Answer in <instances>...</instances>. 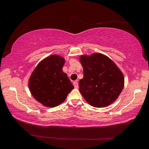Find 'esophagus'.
Here are the masks:
<instances>
[{
    "mask_svg": "<svg viewBox=\"0 0 149 149\" xmlns=\"http://www.w3.org/2000/svg\"><path fill=\"white\" fill-rule=\"evenodd\" d=\"M74 86L75 88H77V87H78V82L77 81H74Z\"/></svg>",
    "mask_w": 149,
    "mask_h": 149,
    "instance_id": "esophagus-1",
    "label": "esophagus"
}]
</instances>
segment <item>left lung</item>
<instances>
[{"instance_id": "obj_1", "label": "left lung", "mask_w": 149, "mask_h": 149, "mask_svg": "<svg viewBox=\"0 0 149 149\" xmlns=\"http://www.w3.org/2000/svg\"><path fill=\"white\" fill-rule=\"evenodd\" d=\"M84 78L79 82V91L93 107L100 108L110 105L116 100L124 84L122 73L109 58L95 53L81 56Z\"/></svg>"}]
</instances>
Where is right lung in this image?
Here are the masks:
<instances>
[{
    "mask_svg": "<svg viewBox=\"0 0 149 149\" xmlns=\"http://www.w3.org/2000/svg\"><path fill=\"white\" fill-rule=\"evenodd\" d=\"M65 60L57 55L46 58L37 65L29 80V88L35 99L42 105L54 107L66 99L74 89L62 67Z\"/></svg>",
    "mask_w": 149,
    "mask_h": 149,
    "instance_id": "add662e5",
    "label": "right lung"
}]
</instances>
